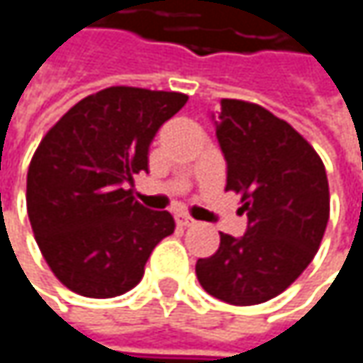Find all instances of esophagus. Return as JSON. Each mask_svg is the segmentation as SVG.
<instances>
[{"mask_svg":"<svg viewBox=\"0 0 363 363\" xmlns=\"http://www.w3.org/2000/svg\"><path fill=\"white\" fill-rule=\"evenodd\" d=\"M177 223H179L181 227H191V225H195V220H193L189 214H177Z\"/></svg>","mask_w":363,"mask_h":363,"instance_id":"1","label":"esophagus"}]
</instances>
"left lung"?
Returning a JSON list of instances; mask_svg holds the SVG:
<instances>
[{
	"label": "left lung",
	"instance_id": "8db88e82",
	"mask_svg": "<svg viewBox=\"0 0 363 363\" xmlns=\"http://www.w3.org/2000/svg\"><path fill=\"white\" fill-rule=\"evenodd\" d=\"M216 138L227 160V191L242 195L244 238L220 233V246L195 264L201 288L248 307L281 294L313 260L328 218L324 162L284 119L260 105L223 99Z\"/></svg>",
	"mask_w": 363,
	"mask_h": 363
}]
</instances>
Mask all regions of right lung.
Masks as SVG:
<instances>
[{"label": "right lung", "instance_id": "obj_1", "mask_svg": "<svg viewBox=\"0 0 363 363\" xmlns=\"http://www.w3.org/2000/svg\"><path fill=\"white\" fill-rule=\"evenodd\" d=\"M186 94L111 86L67 111L41 138L27 172V212L52 273L88 298L132 290L153 248L174 233L170 212L125 189L149 172V145Z\"/></svg>", "mask_w": 363, "mask_h": 363}]
</instances>
